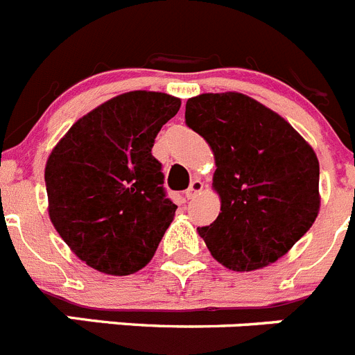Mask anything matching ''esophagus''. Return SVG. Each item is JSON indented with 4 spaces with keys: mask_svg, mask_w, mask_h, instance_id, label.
I'll return each mask as SVG.
<instances>
[{
    "mask_svg": "<svg viewBox=\"0 0 355 355\" xmlns=\"http://www.w3.org/2000/svg\"><path fill=\"white\" fill-rule=\"evenodd\" d=\"M202 190H205V183L200 180H193L192 183H190V188L184 192V196H187V199H196Z\"/></svg>",
    "mask_w": 355,
    "mask_h": 355,
    "instance_id": "1",
    "label": "esophagus"
}]
</instances>
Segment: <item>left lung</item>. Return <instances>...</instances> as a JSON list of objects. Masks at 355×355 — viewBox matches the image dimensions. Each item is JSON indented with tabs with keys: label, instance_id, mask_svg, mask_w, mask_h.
<instances>
[{
	"label": "left lung",
	"instance_id": "left-lung-1",
	"mask_svg": "<svg viewBox=\"0 0 355 355\" xmlns=\"http://www.w3.org/2000/svg\"><path fill=\"white\" fill-rule=\"evenodd\" d=\"M184 121L215 156L220 213L199 227L213 258L236 272L283 258L318 215L313 147L281 115L238 92L188 99Z\"/></svg>",
	"mask_w": 355,
	"mask_h": 355
}]
</instances>
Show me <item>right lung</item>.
<instances>
[{
  "label": "right lung",
  "instance_id": "obj_1",
  "mask_svg": "<svg viewBox=\"0 0 355 355\" xmlns=\"http://www.w3.org/2000/svg\"><path fill=\"white\" fill-rule=\"evenodd\" d=\"M180 106L168 94H121L74 122L49 155V218L72 252L103 274L144 268L174 218L178 206L150 149Z\"/></svg>",
  "mask_w": 355,
  "mask_h": 355
}]
</instances>
